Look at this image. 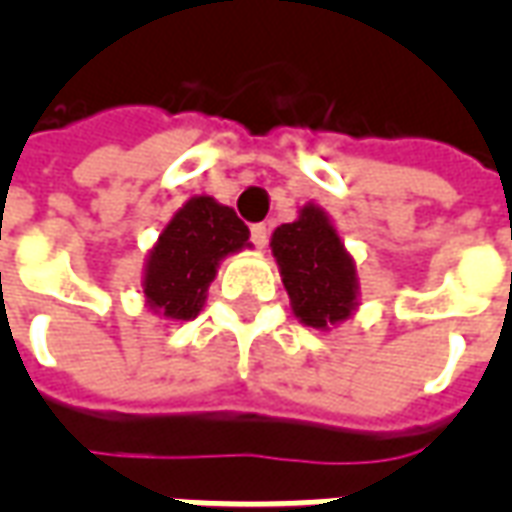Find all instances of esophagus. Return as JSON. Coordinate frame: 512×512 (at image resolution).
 I'll return each mask as SVG.
<instances>
[{
  "label": "esophagus",
  "instance_id": "esophagus-1",
  "mask_svg": "<svg viewBox=\"0 0 512 512\" xmlns=\"http://www.w3.org/2000/svg\"><path fill=\"white\" fill-rule=\"evenodd\" d=\"M249 235H252V244H255L257 249H263V246L268 244V227H266V224H252Z\"/></svg>",
  "mask_w": 512,
  "mask_h": 512
}]
</instances>
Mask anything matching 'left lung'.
Listing matches in <instances>:
<instances>
[{"instance_id":"obj_1","label":"left lung","mask_w":512,"mask_h":512,"mask_svg":"<svg viewBox=\"0 0 512 512\" xmlns=\"http://www.w3.org/2000/svg\"><path fill=\"white\" fill-rule=\"evenodd\" d=\"M271 252L277 257L293 315L304 326L326 332L354 315L359 304L354 257L348 255L323 208L310 202L296 222L277 227Z\"/></svg>"}]
</instances>
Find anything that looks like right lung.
Wrapping results in <instances>:
<instances>
[{
  "label": "right lung",
  "mask_w": 512,
  "mask_h": 512,
  "mask_svg": "<svg viewBox=\"0 0 512 512\" xmlns=\"http://www.w3.org/2000/svg\"><path fill=\"white\" fill-rule=\"evenodd\" d=\"M244 246H249V227L233 208L213 197H191L147 255L142 279L147 307L167 321L197 318L219 260Z\"/></svg>",
  "instance_id": "right-lung-1"
}]
</instances>
